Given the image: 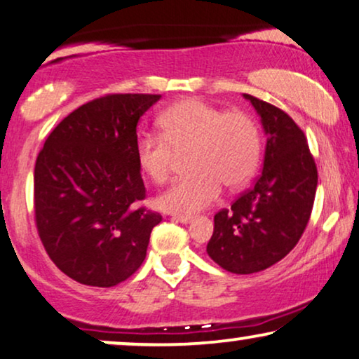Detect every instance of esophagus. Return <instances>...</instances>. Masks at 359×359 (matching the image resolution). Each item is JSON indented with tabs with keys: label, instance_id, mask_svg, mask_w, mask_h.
I'll list each match as a JSON object with an SVG mask.
<instances>
[{
	"label": "esophagus",
	"instance_id": "esophagus-1",
	"mask_svg": "<svg viewBox=\"0 0 359 359\" xmlns=\"http://www.w3.org/2000/svg\"><path fill=\"white\" fill-rule=\"evenodd\" d=\"M172 219L175 222H180V224H190L194 220L192 215H172Z\"/></svg>",
	"mask_w": 359,
	"mask_h": 359
}]
</instances>
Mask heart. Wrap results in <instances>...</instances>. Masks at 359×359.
Returning <instances> with one entry per match:
<instances>
[{
    "mask_svg": "<svg viewBox=\"0 0 359 359\" xmlns=\"http://www.w3.org/2000/svg\"><path fill=\"white\" fill-rule=\"evenodd\" d=\"M161 135L139 137V169L154 184L170 179L177 156L190 151L194 175L180 180L158 197L167 212L192 215L212 205L222 187L238 189L255 174L262 139L257 122L242 111L224 112L201 99H184L158 117Z\"/></svg>",
    "mask_w": 359,
    "mask_h": 359,
    "instance_id": "obj_1",
    "label": "heart"
}]
</instances>
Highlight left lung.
Returning <instances> with one entry per match:
<instances>
[{
  "instance_id": "obj_1",
  "label": "left lung",
  "mask_w": 359,
  "mask_h": 359,
  "mask_svg": "<svg viewBox=\"0 0 359 359\" xmlns=\"http://www.w3.org/2000/svg\"><path fill=\"white\" fill-rule=\"evenodd\" d=\"M260 116L265 158L255 185L213 217L207 253L237 275L257 273L293 250L315 202L318 172L303 130L287 112L243 94Z\"/></svg>"
}]
</instances>
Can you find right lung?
<instances>
[{
    "mask_svg": "<svg viewBox=\"0 0 359 359\" xmlns=\"http://www.w3.org/2000/svg\"><path fill=\"white\" fill-rule=\"evenodd\" d=\"M158 94H107L65 117L34 165L36 226L62 273L114 287L135 273L162 215L146 198L135 156L137 122Z\"/></svg>",
    "mask_w": 359,
    "mask_h": 359,
    "instance_id": "1",
    "label": "right lung"
}]
</instances>
